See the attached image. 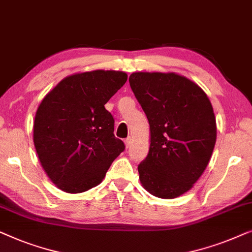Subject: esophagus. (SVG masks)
Wrapping results in <instances>:
<instances>
[{
    "instance_id": "obj_1",
    "label": "esophagus",
    "mask_w": 252,
    "mask_h": 252,
    "mask_svg": "<svg viewBox=\"0 0 252 252\" xmlns=\"http://www.w3.org/2000/svg\"><path fill=\"white\" fill-rule=\"evenodd\" d=\"M125 144H126V147L129 148L130 145H131V137H127L126 139L125 140Z\"/></svg>"
}]
</instances>
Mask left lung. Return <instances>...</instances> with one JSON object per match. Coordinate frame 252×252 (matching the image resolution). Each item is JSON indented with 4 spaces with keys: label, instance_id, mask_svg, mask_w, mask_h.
<instances>
[{
    "label": "left lung",
    "instance_id": "8db88e82",
    "mask_svg": "<svg viewBox=\"0 0 252 252\" xmlns=\"http://www.w3.org/2000/svg\"><path fill=\"white\" fill-rule=\"evenodd\" d=\"M129 82L151 131L150 151L138 165L141 185L157 197L183 195L214 152L217 126L211 102L196 83L176 73L137 72Z\"/></svg>",
    "mask_w": 252,
    "mask_h": 252
}]
</instances>
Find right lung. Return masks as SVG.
<instances>
[{"label": "right lung", "instance_id": "right-lung-1", "mask_svg": "<svg viewBox=\"0 0 252 252\" xmlns=\"http://www.w3.org/2000/svg\"><path fill=\"white\" fill-rule=\"evenodd\" d=\"M119 70H91L63 79L35 114L33 140L51 182L66 193L99 185L125 151L114 136V119L105 104L126 82Z\"/></svg>", "mask_w": 252, "mask_h": 252}]
</instances>
